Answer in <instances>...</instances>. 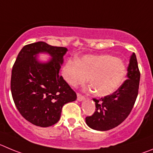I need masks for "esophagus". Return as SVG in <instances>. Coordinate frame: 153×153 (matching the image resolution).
Masks as SVG:
<instances>
[{
	"label": "esophagus",
	"mask_w": 153,
	"mask_h": 153,
	"mask_svg": "<svg viewBox=\"0 0 153 153\" xmlns=\"http://www.w3.org/2000/svg\"><path fill=\"white\" fill-rule=\"evenodd\" d=\"M77 100H78V101H82V100H85V97L81 95L80 94H77Z\"/></svg>",
	"instance_id": "obj_1"
}]
</instances>
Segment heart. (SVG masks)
I'll use <instances>...</instances> for the list:
<instances>
[{"mask_svg":"<svg viewBox=\"0 0 153 153\" xmlns=\"http://www.w3.org/2000/svg\"><path fill=\"white\" fill-rule=\"evenodd\" d=\"M126 66L123 60L111 55H88L81 59H69L62 68L65 81L72 87L87 82L90 91L97 97L111 95L123 84L126 78Z\"/></svg>","mask_w":153,"mask_h":153,"instance_id":"1","label":"heart"}]
</instances>
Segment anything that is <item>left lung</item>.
<instances>
[{"label": "left lung", "mask_w": 153, "mask_h": 153, "mask_svg": "<svg viewBox=\"0 0 153 153\" xmlns=\"http://www.w3.org/2000/svg\"><path fill=\"white\" fill-rule=\"evenodd\" d=\"M140 73L137 56L133 53L127 68L126 80L111 95L93 99L95 112L85 118L86 124L93 130L106 131L116 127L126 120L133 109L138 95Z\"/></svg>", "instance_id": "obj_1"}]
</instances>
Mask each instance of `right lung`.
<instances>
[{"mask_svg":"<svg viewBox=\"0 0 153 153\" xmlns=\"http://www.w3.org/2000/svg\"><path fill=\"white\" fill-rule=\"evenodd\" d=\"M68 49L37 42L23 46L13 66L12 97L20 114L36 126L48 127L59 120L62 108L75 101L76 94L59 75ZM39 54L51 57L39 59Z\"/></svg>","mask_w":153,"mask_h":153,"instance_id":"1","label":"right lung"}]
</instances>
